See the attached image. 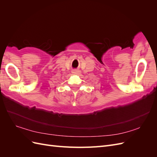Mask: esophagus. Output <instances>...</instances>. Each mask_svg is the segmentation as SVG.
I'll use <instances>...</instances> for the list:
<instances>
[{"label":"esophagus","mask_w":157,"mask_h":157,"mask_svg":"<svg viewBox=\"0 0 157 157\" xmlns=\"http://www.w3.org/2000/svg\"><path fill=\"white\" fill-rule=\"evenodd\" d=\"M80 73H81V71H80V70H78V69H73L72 71V73L73 75H78L80 74Z\"/></svg>","instance_id":"obj_1"}]
</instances>
